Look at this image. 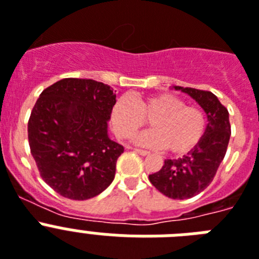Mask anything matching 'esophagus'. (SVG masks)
<instances>
[{
	"label": "esophagus",
	"instance_id": "34e87169",
	"mask_svg": "<svg viewBox=\"0 0 259 259\" xmlns=\"http://www.w3.org/2000/svg\"><path fill=\"white\" fill-rule=\"evenodd\" d=\"M131 149H134L135 153L140 154V156H148V154H149L148 151H143V149H138V148H131Z\"/></svg>",
	"mask_w": 259,
	"mask_h": 259
}]
</instances>
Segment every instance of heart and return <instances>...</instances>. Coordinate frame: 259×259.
I'll return each mask as SVG.
<instances>
[{"mask_svg":"<svg viewBox=\"0 0 259 259\" xmlns=\"http://www.w3.org/2000/svg\"><path fill=\"white\" fill-rule=\"evenodd\" d=\"M145 117L151 119L153 128L135 136V143L149 148H167L174 154L194 149L205 131L204 114L170 93L154 94L140 101L123 96L111 108L112 128L121 139L131 138L147 123Z\"/></svg>","mask_w":259,"mask_h":259,"instance_id":"1","label":"heart"}]
</instances>
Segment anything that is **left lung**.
<instances>
[{
	"mask_svg": "<svg viewBox=\"0 0 259 259\" xmlns=\"http://www.w3.org/2000/svg\"><path fill=\"white\" fill-rule=\"evenodd\" d=\"M189 94L207 115V127L202 140L182 158L165 160L160 171L149 181L160 193L171 199H190L202 193L212 182L225 156L231 138L229 112L211 92L173 86Z\"/></svg>",
	"mask_w": 259,
	"mask_h": 259,
	"instance_id": "1",
	"label": "left lung"
}]
</instances>
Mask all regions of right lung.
Returning <instances> with one entry per match:
<instances>
[{"label": "right lung", "instance_id": "1", "mask_svg": "<svg viewBox=\"0 0 259 259\" xmlns=\"http://www.w3.org/2000/svg\"><path fill=\"white\" fill-rule=\"evenodd\" d=\"M115 98L103 82L63 78L35 103L27 128L31 154L44 182L64 198H94L114 181L124 151L108 138Z\"/></svg>", "mask_w": 259, "mask_h": 259}]
</instances>
